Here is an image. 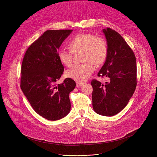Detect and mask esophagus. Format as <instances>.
Segmentation results:
<instances>
[{
    "mask_svg": "<svg viewBox=\"0 0 157 157\" xmlns=\"http://www.w3.org/2000/svg\"><path fill=\"white\" fill-rule=\"evenodd\" d=\"M82 85H83V83H80V82H77V83H76V87H77V88H80V87L82 86Z\"/></svg>",
    "mask_w": 157,
    "mask_h": 157,
    "instance_id": "34e87169",
    "label": "esophagus"
}]
</instances>
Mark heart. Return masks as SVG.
Instances as JSON below:
<instances>
[{
	"instance_id": "1",
	"label": "heart",
	"mask_w": 157,
	"mask_h": 157,
	"mask_svg": "<svg viewBox=\"0 0 157 157\" xmlns=\"http://www.w3.org/2000/svg\"><path fill=\"white\" fill-rule=\"evenodd\" d=\"M70 51L60 49L58 57L65 67L72 64V53L83 51L84 63L76 65L67 69L66 75L77 82H83L90 78L95 70L94 65H101L106 59L108 47L106 40L90 33H81L71 38L67 43Z\"/></svg>"
}]
</instances>
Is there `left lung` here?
<instances>
[{"instance_id":"8db88e82","label":"left lung","mask_w":157,"mask_h":157,"mask_svg":"<svg viewBox=\"0 0 157 157\" xmlns=\"http://www.w3.org/2000/svg\"><path fill=\"white\" fill-rule=\"evenodd\" d=\"M108 47L105 63L98 73L106 77L105 85L95 79L93 88L92 107L97 113L111 117L128 105L136 86V64L134 53L121 36L115 30L103 29Z\"/></svg>"}]
</instances>
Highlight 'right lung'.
<instances>
[{
  "label": "right lung",
  "instance_id": "1",
  "mask_svg": "<svg viewBox=\"0 0 157 157\" xmlns=\"http://www.w3.org/2000/svg\"><path fill=\"white\" fill-rule=\"evenodd\" d=\"M72 31L47 30L29 46L23 59L21 88L35 112L48 120H60L71 110L69 94L75 82L71 78L56 82L64 71L59 49Z\"/></svg>",
  "mask_w": 157,
  "mask_h": 157
}]
</instances>
